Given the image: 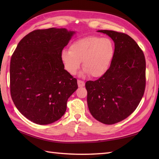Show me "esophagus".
Wrapping results in <instances>:
<instances>
[{
  "label": "esophagus",
  "instance_id": "1",
  "mask_svg": "<svg viewBox=\"0 0 159 159\" xmlns=\"http://www.w3.org/2000/svg\"><path fill=\"white\" fill-rule=\"evenodd\" d=\"M77 83H78V86H79V87H82L85 86V82L83 81V80H78Z\"/></svg>",
  "mask_w": 159,
  "mask_h": 159
}]
</instances>
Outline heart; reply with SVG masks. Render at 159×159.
Masks as SVG:
<instances>
[{
    "mask_svg": "<svg viewBox=\"0 0 159 159\" xmlns=\"http://www.w3.org/2000/svg\"><path fill=\"white\" fill-rule=\"evenodd\" d=\"M115 53L114 43L110 39L88 35L74 40L70 50H63L61 59L64 68L72 75L76 73L83 61V72L99 78L110 68Z\"/></svg>",
    "mask_w": 159,
    "mask_h": 159,
    "instance_id": "1",
    "label": "heart"
}]
</instances>
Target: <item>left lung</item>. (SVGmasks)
Returning a JSON list of instances; mask_svg holds the SVG:
<instances>
[{
	"label": "left lung",
	"instance_id": "obj_1",
	"mask_svg": "<svg viewBox=\"0 0 159 159\" xmlns=\"http://www.w3.org/2000/svg\"><path fill=\"white\" fill-rule=\"evenodd\" d=\"M115 43V57L107 72L85 83L91 114L104 124L126 119L139 105L146 88V59L134 40L124 33L98 31Z\"/></svg>",
	"mask_w": 159,
	"mask_h": 159
}]
</instances>
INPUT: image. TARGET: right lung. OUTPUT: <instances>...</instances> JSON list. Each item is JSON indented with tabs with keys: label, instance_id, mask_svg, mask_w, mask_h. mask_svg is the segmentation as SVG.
I'll return each mask as SVG.
<instances>
[{
	"label": "right lung",
	"instance_id": "add662e5",
	"mask_svg": "<svg viewBox=\"0 0 159 159\" xmlns=\"http://www.w3.org/2000/svg\"><path fill=\"white\" fill-rule=\"evenodd\" d=\"M74 31L35 30L20 40L10 62V92L13 103L33 122L45 125L59 120L77 80L64 70L61 53Z\"/></svg>",
	"mask_w": 159,
	"mask_h": 159
}]
</instances>
